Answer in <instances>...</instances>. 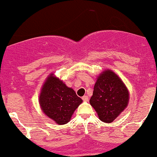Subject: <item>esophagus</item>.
Here are the masks:
<instances>
[{"label":"esophagus","instance_id":"34e87169","mask_svg":"<svg viewBox=\"0 0 157 157\" xmlns=\"http://www.w3.org/2000/svg\"><path fill=\"white\" fill-rule=\"evenodd\" d=\"M82 100L84 101H87L89 100V98H88V96H86V95H85V96H83L82 97Z\"/></svg>","mask_w":157,"mask_h":157}]
</instances>
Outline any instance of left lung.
I'll use <instances>...</instances> for the list:
<instances>
[{
	"mask_svg": "<svg viewBox=\"0 0 157 157\" xmlns=\"http://www.w3.org/2000/svg\"><path fill=\"white\" fill-rule=\"evenodd\" d=\"M128 102V90L121 78L112 71H104L98 76L90 100L100 120L107 123L114 121Z\"/></svg>",
	"mask_w": 157,
	"mask_h": 157,
	"instance_id": "left-lung-1",
	"label": "left lung"
}]
</instances>
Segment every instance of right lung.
Here are the masks:
<instances>
[{
    "label": "right lung",
    "mask_w": 157,
    "mask_h": 157,
    "mask_svg": "<svg viewBox=\"0 0 157 157\" xmlns=\"http://www.w3.org/2000/svg\"><path fill=\"white\" fill-rule=\"evenodd\" d=\"M82 102L73 89L67 86L63 81L48 75L41 87L39 104L42 112L59 125L70 121L72 114Z\"/></svg>",
    "instance_id": "obj_1"
}]
</instances>
